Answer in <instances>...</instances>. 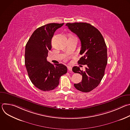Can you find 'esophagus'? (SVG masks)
I'll use <instances>...</instances> for the list:
<instances>
[{"label": "esophagus", "instance_id": "34e87169", "mask_svg": "<svg viewBox=\"0 0 130 130\" xmlns=\"http://www.w3.org/2000/svg\"><path fill=\"white\" fill-rule=\"evenodd\" d=\"M67 68H68V71H72V67H71V66H67Z\"/></svg>", "mask_w": 130, "mask_h": 130}]
</instances>
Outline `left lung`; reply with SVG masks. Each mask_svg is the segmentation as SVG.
<instances>
[{"label": "left lung", "instance_id": "1", "mask_svg": "<svg viewBox=\"0 0 130 130\" xmlns=\"http://www.w3.org/2000/svg\"><path fill=\"white\" fill-rule=\"evenodd\" d=\"M66 26L79 37L81 43L82 57L78 63L87 66L84 71L77 66L72 68L74 72L82 75V81L74 84V86L81 91L89 92L98 86L104 76L107 63L106 44L100 32L90 24L67 23Z\"/></svg>", "mask_w": 130, "mask_h": 130}]
</instances>
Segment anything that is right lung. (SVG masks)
Here are the masks:
<instances>
[{"mask_svg": "<svg viewBox=\"0 0 130 130\" xmlns=\"http://www.w3.org/2000/svg\"><path fill=\"white\" fill-rule=\"evenodd\" d=\"M63 25L51 23L39 27L32 33L26 45L25 63L29 77L36 87L43 91L56 88L60 77L67 73V68L64 65H53L47 60L54 33Z\"/></svg>", "mask_w": 130, "mask_h": 130, "instance_id": "add662e5", "label": "right lung"}]
</instances>
